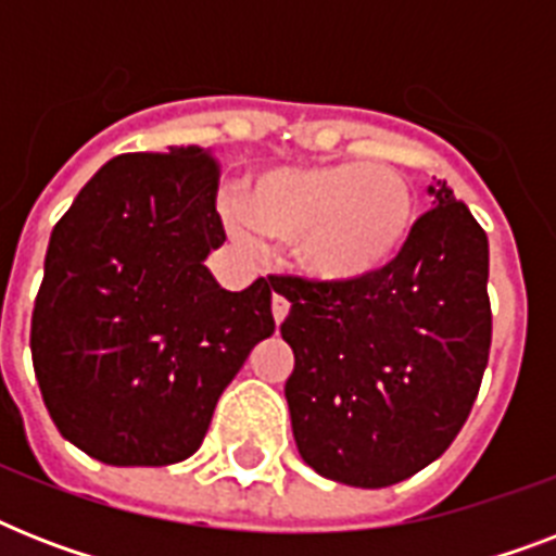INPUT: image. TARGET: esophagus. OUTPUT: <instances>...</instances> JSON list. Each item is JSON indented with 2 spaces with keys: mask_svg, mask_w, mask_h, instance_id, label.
I'll return each instance as SVG.
<instances>
[{
  "mask_svg": "<svg viewBox=\"0 0 556 556\" xmlns=\"http://www.w3.org/2000/svg\"><path fill=\"white\" fill-rule=\"evenodd\" d=\"M270 312H274V323H286L288 312H291V303H288L286 296L282 294H274V300H270Z\"/></svg>",
  "mask_w": 556,
  "mask_h": 556,
  "instance_id": "obj_1",
  "label": "esophagus"
}]
</instances>
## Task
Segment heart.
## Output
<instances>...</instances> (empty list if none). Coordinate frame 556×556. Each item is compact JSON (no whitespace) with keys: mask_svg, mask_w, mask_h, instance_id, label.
<instances>
[{"mask_svg":"<svg viewBox=\"0 0 556 556\" xmlns=\"http://www.w3.org/2000/svg\"><path fill=\"white\" fill-rule=\"evenodd\" d=\"M233 233L294 248L296 268L331 288L366 286L397 265L415 230V192L395 167L338 161L253 176L227 213Z\"/></svg>","mask_w":556,"mask_h":556,"instance_id":"obj_1","label":"heart"}]
</instances>
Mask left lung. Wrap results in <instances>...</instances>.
<instances>
[{
    "instance_id": "8db88e82",
    "label": "left lung",
    "mask_w": 556,
    "mask_h": 556,
    "mask_svg": "<svg viewBox=\"0 0 556 556\" xmlns=\"http://www.w3.org/2000/svg\"><path fill=\"white\" fill-rule=\"evenodd\" d=\"M404 256L366 286L282 279V340L300 456L331 482L387 488L465 427L491 352L488 236L447 181L427 187Z\"/></svg>"
}]
</instances>
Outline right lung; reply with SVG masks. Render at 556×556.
I'll return each mask as SVG.
<instances>
[{
	"label": "right lung",
	"mask_w": 556,
	"mask_h": 556,
	"mask_svg": "<svg viewBox=\"0 0 556 556\" xmlns=\"http://www.w3.org/2000/svg\"><path fill=\"white\" fill-rule=\"evenodd\" d=\"M213 150L106 161L51 230L30 357L51 421L103 465L164 467L201 447L218 395L274 334V279L227 291Z\"/></svg>",
	"instance_id": "1"
}]
</instances>
